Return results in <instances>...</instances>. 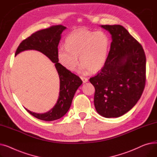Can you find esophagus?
<instances>
[{"label": "esophagus", "instance_id": "esophagus-1", "mask_svg": "<svg viewBox=\"0 0 157 157\" xmlns=\"http://www.w3.org/2000/svg\"><path fill=\"white\" fill-rule=\"evenodd\" d=\"M81 79H82V81H83V82L84 83H86V82H88V78H85V77H81Z\"/></svg>", "mask_w": 157, "mask_h": 157}]
</instances>
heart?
Instances as JSON below:
<instances>
[{"instance_id":"heart-1","label":"heart","mask_w":157,"mask_h":157,"mask_svg":"<svg viewBox=\"0 0 157 157\" xmlns=\"http://www.w3.org/2000/svg\"><path fill=\"white\" fill-rule=\"evenodd\" d=\"M109 39L102 31L79 30L65 39V46L58 50V58L63 67L70 71H75L82 64V71L96 72L105 65L109 49Z\"/></svg>"}]
</instances>
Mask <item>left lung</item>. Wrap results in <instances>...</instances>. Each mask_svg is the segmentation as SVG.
<instances>
[{"label":"left lung","instance_id":"left-lung-1","mask_svg":"<svg viewBox=\"0 0 157 157\" xmlns=\"http://www.w3.org/2000/svg\"><path fill=\"white\" fill-rule=\"evenodd\" d=\"M111 35L107 62L90 79L95 87L94 105L105 118H118L136 104L146 82V56L141 44L120 25H101Z\"/></svg>","mask_w":157,"mask_h":157}]
</instances>
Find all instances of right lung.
I'll return each instance as SVG.
<instances>
[{
    "label": "right lung",
    "mask_w": 157,
    "mask_h": 157,
    "mask_svg": "<svg viewBox=\"0 0 157 157\" xmlns=\"http://www.w3.org/2000/svg\"><path fill=\"white\" fill-rule=\"evenodd\" d=\"M65 29V27L60 25L37 31L23 40L15 53L16 56L25 50H37L45 55L53 63H55L60 78V92L56 104L51 110L43 114L32 112L25 108L32 116L41 120L50 121L63 117L70 108L76 90L83 83L79 77L59 63L58 46L62 33Z\"/></svg>",
    "instance_id": "right-lung-1"
}]
</instances>
